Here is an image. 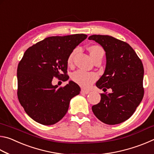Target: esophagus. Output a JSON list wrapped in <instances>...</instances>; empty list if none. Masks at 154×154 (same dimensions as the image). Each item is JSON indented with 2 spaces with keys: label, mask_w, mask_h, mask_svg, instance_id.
I'll list each match as a JSON object with an SVG mask.
<instances>
[{
  "label": "esophagus",
  "mask_w": 154,
  "mask_h": 154,
  "mask_svg": "<svg viewBox=\"0 0 154 154\" xmlns=\"http://www.w3.org/2000/svg\"><path fill=\"white\" fill-rule=\"evenodd\" d=\"M90 92V91H88L87 90H85V89H82L81 90V93L82 94H87Z\"/></svg>",
  "instance_id": "34e87169"
}]
</instances>
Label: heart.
Here are the masks:
<instances>
[{"instance_id":"heart-1","label":"heart","mask_w":154,"mask_h":154,"mask_svg":"<svg viewBox=\"0 0 154 154\" xmlns=\"http://www.w3.org/2000/svg\"><path fill=\"white\" fill-rule=\"evenodd\" d=\"M77 49H75L69 54L67 59V64L71 65L73 61V58L77 53ZM90 56L94 60L96 57L104 55L103 49L98 45H92L89 48ZM72 79L78 85L83 88H89L95 81L98 79V75L93 72H87L83 70H78L74 72L71 76Z\"/></svg>"}]
</instances>
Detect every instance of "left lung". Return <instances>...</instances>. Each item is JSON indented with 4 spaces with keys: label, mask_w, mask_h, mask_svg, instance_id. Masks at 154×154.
Returning <instances> with one entry per match:
<instances>
[{
    "label": "left lung",
    "mask_w": 154,
    "mask_h": 154,
    "mask_svg": "<svg viewBox=\"0 0 154 154\" xmlns=\"http://www.w3.org/2000/svg\"><path fill=\"white\" fill-rule=\"evenodd\" d=\"M103 47L106 54L104 74L96 85L99 89H111L101 94L100 103L92 106L96 118L109 125L129 119L144 95V69L140 59L129 44L108 35H92L88 38Z\"/></svg>",
    "instance_id": "left-lung-1"
}]
</instances>
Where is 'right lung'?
<instances>
[{
  "label": "right lung",
  "mask_w": 154,
  "mask_h": 154,
  "mask_svg": "<svg viewBox=\"0 0 154 154\" xmlns=\"http://www.w3.org/2000/svg\"><path fill=\"white\" fill-rule=\"evenodd\" d=\"M84 34L49 36L30 47L18 64L17 97L33 120L49 126L66 115L71 98L80 87L70 81L64 87L51 83L53 78L67 79V59L87 38Z\"/></svg>",
  "instance_id": "right-lung-1"
}]
</instances>
